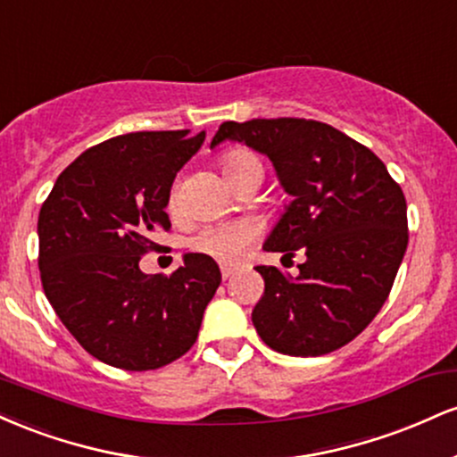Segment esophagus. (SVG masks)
I'll list each match as a JSON object with an SVG mask.
<instances>
[{
  "label": "esophagus",
  "mask_w": 457,
  "mask_h": 457,
  "mask_svg": "<svg viewBox=\"0 0 457 457\" xmlns=\"http://www.w3.org/2000/svg\"><path fill=\"white\" fill-rule=\"evenodd\" d=\"M234 272H236L234 266H229V264H221V277H223V279H229V277H232Z\"/></svg>",
  "instance_id": "obj_1"
}]
</instances>
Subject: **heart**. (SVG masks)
I'll return each mask as SVG.
<instances>
[{
  "mask_svg": "<svg viewBox=\"0 0 457 457\" xmlns=\"http://www.w3.org/2000/svg\"><path fill=\"white\" fill-rule=\"evenodd\" d=\"M225 180L232 182L246 174L264 176V167L258 156L249 150H229L221 156ZM255 238V225L251 221H221L202 228L193 238V249L212 255L221 262H236Z\"/></svg>",
  "mask_w": 457,
  "mask_h": 457,
  "instance_id": "obj_1",
  "label": "heart"
}]
</instances>
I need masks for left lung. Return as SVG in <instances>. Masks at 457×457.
I'll return each instance as SVG.
<instances>
[{
	"mask_svg": "<svg viewBox=\"0 0 457 457\" xmlns=\"http://www.w3.org/2000/svg\"><path fill=\"white\" fill-rule=\"evenodd\" d=\"M223 141L264 154L292 197L264 251L305 253L296 277L258 266L264 296L251 313L258 335L290 356H320L353 342L385 305L406 253L402 188L374 152L316 120L223 122L211 148Z\"/></svg>",
	"mask_w": 457,
	"mask_h": 457,
	"instance_id": "8db88e82",
	"label": "left lung"
}]
</instances>
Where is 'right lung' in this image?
<instances>
[{"label":"right lung","mask_w":457,"mask_h":457,"mask_svg":"<svg viewBox=\"0 0 457 457\" xmlns=\"http://www.w3.org/2000/svg\"><path fill=\"white\" fill-rule=\"evenodd\" d=\"M206 133L145 130L83 152L62 171L38 214V266L57 318L103 363L159 370L195 344L221 283L211 255L185 253L170 277L139 269L171 228L174 178Z\"/></svg>","instance_id":"obj_1"}]
</instances>
